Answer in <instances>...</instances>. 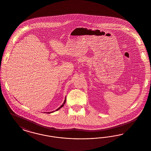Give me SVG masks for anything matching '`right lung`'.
Returning a JSON list of instances; mask_svg holds the SVG:
<instances>
[{"mask_svg": "<svg viewBox=\"0 0 151 151\" xmlns=\"http://www.w3.org/2000/svg\"><path fill=\"white\" fill-rule=\"evenodd\" d=\"M65 101H66V97H65V101H64L63 104H62V105L60 106V107H59V108H58V109H57V110H56V111H57V110H58L59 109H60V108H61L62 107H63V105H65Z\"/></svg>", "mask_w": 151, "mask_h": 151, "instance_id": "right-lung-1", "label": "right lung"}]
</instances>
